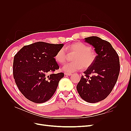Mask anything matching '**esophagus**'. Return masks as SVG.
Wrapping results in <instances>:
<instances>
[{
    "instance_id": "esophagus-1",
    "label": "esophagus",
    "mask_w": 131,
    "mask_h": 131,
    "mask_svg": "<svg viewBox=\"0 0 131 131\" xmlns=\"http://www.w3.org/2000/svg\"><path fill=\"white\" fill-rule=\"evenodd\" d=\"M64 74L66 75H67V76H70V75H72V73H64Z\"/></svg>"
}]
</instances>
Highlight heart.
I'll return each mask as SVG.
<instances>
[{"instance_id":"1","label":"heart","mask_w":131,"mask_h":131,"mask_svg":"<svg viewBox=\"0 0 131 131\" xmlns=\"http://www.w3.org/2000/svg\"><path fill=\"white\" fill-rule=\"evenodd\" d=\"M67 49L77 53L73 58L74 62L67 63L63 65L62 69L68 73L80 70L83 68H89L92 65L96 59V53L91 50V47L81 42L69 45ZM67 53L64 47H61L55 55L54 58L59 63H64L67 59Z\"/></svg>"}]
</instances>
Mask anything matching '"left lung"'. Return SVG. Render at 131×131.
I'll use <instances>...</instances> for the list:
<instances>
[{
    "instance_id": "obj_1",
    "label": "left lung",
    "mask_w": 131,
    "mask_h": 131,
    "mask_svg": "<svg viewBox=\"0 0 131 131\" xmlns=\"http://www.w3.org/2000/svg\"><path fill=\"white\" fill-rule=\"evenodd\" d=\"M84 39L93 46L97 55L84 72L85 77H81L77 89L82 100L93 103L104 100L112 92L119 75V57L108 41L95 36Z\"/></svg>"
}]
</instances>
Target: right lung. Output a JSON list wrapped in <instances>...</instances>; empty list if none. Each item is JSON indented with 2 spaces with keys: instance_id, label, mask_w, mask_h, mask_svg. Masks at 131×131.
<instances>
[{
  "instance_id": "add662e5",
  "label": "right lung",
  "mask_w": 131,
  "mask_h": 131,
  "mask_svg": "<svg viewBox=\"0 0 131 131\" xmlns=\"http://www.w3.org/2000/svg\"><path fill=\"white\" fill-rule=\"evenodd\" d=\"M63 43L39 41L23 46L15 54L13 74L16 84L27 99L44 103L52 97L64 73L49 74L59 69L54 59Z\"/></svg>"
}]
</instances>
